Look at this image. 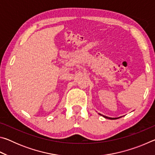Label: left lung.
Listing matches in <instances>:
<instances>
[{"mask_svg":"<svg viewBox=\"0 0 155 155\" xmlns=\"http://www.w3.org/2000/svg\"><path fill=\"white\" fill-rule=\"evenodd\" d=\"M99 114V115H102V116L104 117H105V118H107V119H109V120H116V119H118V118H120V117H107V116H104V115H102V114Z\"/></svg>","mask_w":155,"mask_h":155,"instance_id":"1","label":"left lung"}]
</instances>
